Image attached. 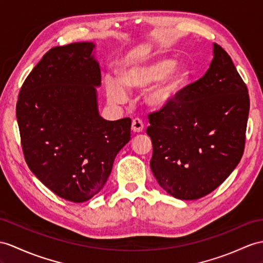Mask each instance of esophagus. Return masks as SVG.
<instances>
[{"instance_id":"1","label":"esophagus","mask_w":263,"mask_h":263,"mask_svg":"<svg viewBox=\"0 0 263 263\" xmlns=\"http://www.w3.org/2000/svg\"><path fill=\"white\" fill-rule=\"evenodd\" d=\"M144 129V123H143V120L142 119H139V118H135L133 120V123H132V130L134 132V133H140Z\"/></svg>"}]
</instances>
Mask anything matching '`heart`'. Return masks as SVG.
<instances>
[{
	"instance_id": "b5f03b06",
	"label": "heart",
	"mask_w": 263,
	"mask_h": 263,
	"mask_svg": "<svg viewBox=\"0 0 263 263\" xmlns=\"http://www.w3.org/2000/svg\"><path fill=\"white\" fill-rule=\"evenodd\" d=\"M192 71L185 63L176 65L172 57H151L127 66L120 79L108 77L106 79L107 98L114 105H120L128 98L127 89L140 90L152 86L145 95V102L159 109L175 99L177 93L187 85Z\"/></svg>"
}]
</instances>
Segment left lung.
<instances>
[{
    "label": "left lung",
    "mask_w": 263,
    "mask_h": 263,
    "mask_svg": "<svg viewBox=\"0 0 263 263\" xmlns=\"http://www.w3.org/2000/svg\"><path fill=\"white\" fill-rule=\"evenodd\" d=\"M249 109L246 83L214 43L206 73L148 115L151 168L158 184L180 200H197L220 186L241 161Z\"/></svg>",
    "instance_id": "1"
}]
</instances>
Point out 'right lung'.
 I'll list each match as a JSON object with an SVG mask.
<instances>
[{
	"label": "right lung",
	"instance_id": "obj_1",
	"mask_svg": "<svg viewBox=\"0 0 263 263\" xmlns=\"http://www.w3.org/2000/svg\"><path fill=\"white\" fill-rule=\"evenodd\" d=\"M92 42L54 47L23 82L16 104L21 144L31 172L65 200L99 193L119 151L130 140V118L98 111L101 85Z\"/></svg>",
	"mask_w": 263,
	"mask_h": 263
}]
</instances>
